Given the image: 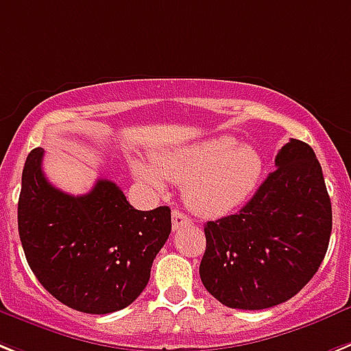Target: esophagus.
<instances>
[{
  "label": "esophagus",
  "instance_id": "34e87169",
  "mask_svg": "<svg viewBox=\"0 0 351 351\" xmlns=\"http://www.w3.org/2000/svg\"><path fill=\"white\" fill-rule=\"evenodd\" d=\"M193 221L189 216H185L184 212L173 210L171 214V225H173V230H178V228H184V226H189Z\"/></svg>",
  "mask_w": 351,
  "mask_h": 351
}]
</instances>
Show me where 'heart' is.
Returning <instances> with one entry per match:
<instances>
[{"label": "heart", "instance_id": "1", "mask_svg": "<svg viewBox=\"0 0 351 351\" xmlns=\"http://www.w3.org/2000/svg\"><path fill=\"white\" fill-rule=\"evenodd\" d=\"M153 165L135 162V176L153 187H164V180L184 184L187 207L205 217L225 216L248 202L264 173L261 152L230 135L157 153Z\"/></svg>", "mask_w": 351, "mask_h": 351}]
</instances>
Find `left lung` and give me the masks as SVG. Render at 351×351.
<instances>
[{
    "label": "left lung",
    "instance_id": "1",
    "mask_svg": "<svg viewBox=\"0 0 351 351\" xmlns=\"http://www.w3.org/2000/svg\"><path fill=\"white\" fill-rule=\"evenodd\" d=\"M275 166L237 214L205 225L199 276L230 308L287 302L316 275L328 248L332 205L314 149L291 139Z\"/></svg>",
    "mask_w": 351,
    "mask_h": 351
}]
</instances>
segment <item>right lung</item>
<instances>
[{
	"label": "right lung",
	"instance_id": "right-lung-1",
	"mask_svg": "<svg viewBox=\"0 0 351 351\" xmlns=\"http://www.w3.org/2000/svg\"><path fill=\"white\" fill-rule=\"evenodd\" d=\"M44 149L25 162L17 226L26 261L51 296L85 314L128 307L171 234V208L137 210L112 180L73 196L43 173Z\"/></svg>",
	"mask_w": 351,
	"mask_h": 351
}]
</instances>
